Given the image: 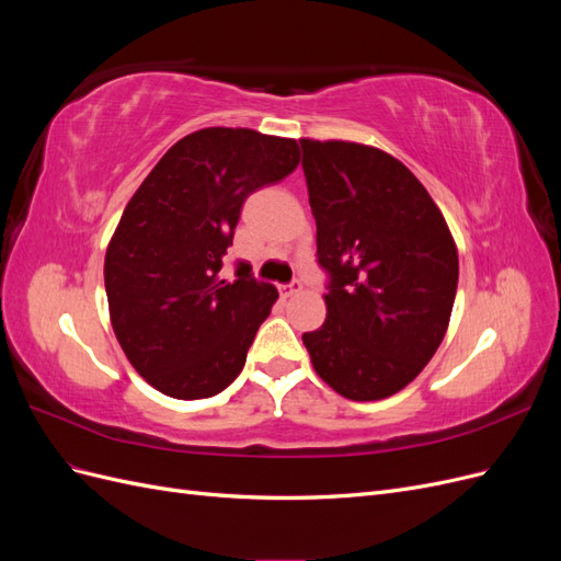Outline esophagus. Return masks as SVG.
<instances>
[{
    "label": "esophagus",
    "instance_id": "obj_1",
    "mask_svg": "<svg viewBox=\"0 0 561 561\" xmlns=\"http://www.w3.org/2000/svg\"><path fill=\"white\" fill-rule=\"evenodd\" d=\"M297 293H301V280H299V278H295L293 283H287V285L280 287V295H283V297H293V295H297Z\"/></svg>",
    "mask_w": 561,
    "mask_h": 561
}]
</instances>
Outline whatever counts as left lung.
I'll list each match as a JSON object with an SVG mask.
<instances>
[{
	"mask_svg": "<svg viewBox=\"0 0 561 561\" xmlns=\"http://www.w3.org/2000/svg\"><path fill=\"white\" fill-rule=\"evenodd\" d=\"M328 318L304 332L318 377L348 400L414 381L449 325L458 254L435 201L377 147L299 140Z\"/></svg>",
	"mask_w": 561,
	"mask_h": 561,
	"instance_id": "left-lung-1",
	"label": "left lung"
}]
</instances>
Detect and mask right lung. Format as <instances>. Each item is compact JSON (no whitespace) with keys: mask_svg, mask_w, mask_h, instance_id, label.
Listing matches in <instances>:
<instances>
[{"mask_svg":"<svg viewBox=\"0 0 561 561\" xmlns=\"http://www.w3.org/2000/svg\"><path fill=\"white\" fill-rule=\"evenodd\" d=\"M297 163V140L203 128L128 201L105 254L110 318L130 365L163 396L213 398L241 375L278 290L243 262L231 283L219 268L245 198Z\"/></svg>","mask_w":561,"mask_h":561,"instance_id":"add662e5","label":"right lung"}]
</instances>
